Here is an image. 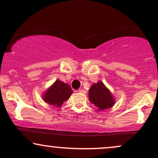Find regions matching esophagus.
Returning <instances> with one entry per match:
<instances>
[{
  "mask_svg": "<svg viewBox=\"0 0 158 158\" xmlns=\"http://www.w3.org/2000/svg\"><path fill=\"white\" fill-rule=\"evenodd\" d=\"M79 93L83 94H86V91H85V90L84 89H79Z\"/></svg>",
  "mask_w": 158,
  "mask_h": 158,
  "instance_id": "1",
  "label": "esophagus"
}]
</instances>
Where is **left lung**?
<instances>
[{
    "label": "left lung",
    "mask_w": 158,
    "mask_h": 158,
    "mask_svg": "<svg viewBox=\"0 0 158 158\" xmlns=\"http://www.w3.org/2000/svg\"><path fill=\"white\" fill-rule=\"evenodd\" d=\"M89 100L99 110H104L113 106L114 99L108 88L102 81L92 85L89 90Z\"/></svg>",
    "instance_id": "1"
}]
</instances>
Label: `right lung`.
Returning a JSON list of instances; mask_svg holds the SVG:
<instances>
[{"label":"right lung","instance_id":"1","mask_svg":"<svg viewBox=\"0 0 158 158\" xmlns=\"http://www.w3.org/2000/svg\"><path fill=\"white\" fill-rule=\"evenodd\" d=\"M72 93L73 91L69 85L56 80L52 86L47 90L43 98L48 104L59 107L64 101L68 100Z\"/></svg>","mask_w":158,"mask_h":158}]
</instances>
